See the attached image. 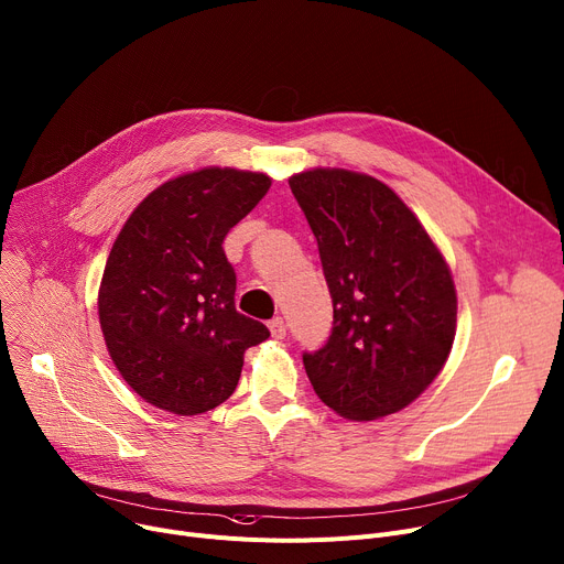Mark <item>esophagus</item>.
Segmentation results:
<instances>
[{"label":"esophagus","mask_w":564,"mask_h":564,"mask_svg":"<svg viewBox=\"0 0 564 564\" xmlns=\"http://www.w3.org/2000/svg\"><path fill=\"white\" fill-rule=\"evenodd\" d=\"M270 330H272V335L276 337V340H283V337H285V322H283V317H274L270 322Z\"/></svg>","instance_id":"esophagus-1"}]
</instances>
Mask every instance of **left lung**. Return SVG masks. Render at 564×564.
Masks as SVG:
<instances>
[{
	"instance_id": "left-lung-1",
	"label": "left lung",
	"mask_w": 564,
	"mask_h": 564,
	"mask_svg": "<svg viewBox=\"0 0 564 564\" xmlns=\"http://www.w3.org/2000/svg\"><path fill=\"white\" fill-rule=\"evenodd\" d=\"M333 299L328 343L304 354L317 397L347 420L415 401L444 367L458 299L440 249L379 178L317 167L290 176Z\"/></svg>"
}]
</instances>
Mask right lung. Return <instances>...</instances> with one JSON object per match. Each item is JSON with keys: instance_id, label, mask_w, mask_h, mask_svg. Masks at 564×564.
<instances>
[{"instance_id": "add662e5", "label": "right lung", "mask_w": 564, "mask_h": 564, "mask_svg": "<svg viewBox=\"0 0 564 564\" xmlns=\"http://www.w3.org/2000/svg\"><path fill=\"white\" fill-rule=\"evenodd\" d=\"M272 178L204 167L149 193L112 245L99 324L122 379L174 415L227 401L245 351L270 330L236 311V272L221 249L236 224L265 197Z\"/></svg>"}]
</instances>
